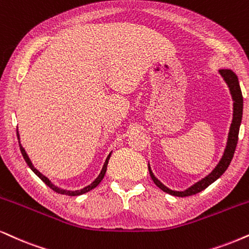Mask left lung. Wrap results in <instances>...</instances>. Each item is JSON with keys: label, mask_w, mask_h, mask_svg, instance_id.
I'll list each match as a JSON object with an SVG mask.
<instances>
[{"label": "left lung", "mask_w": 249, "mask_h": 249, "mask_svg": "<svg viewBox=\"0 0 249 249\" xmlns=\"http://www.w3.org/2000/svg\"><path fill=\"white\" fill-rule=\"evenodd\" d=\"M219 73L223 77V79L226 81L228 86L230 88V92H231L232 99H233V121H232L231 127H230L229 132V140H228V146H226V149L224 152V155H223L222 160L219 161L218 165L216 166L215 169L213 170L212 174H209L206 178H203L202 180L197 181L196 184H194L193 186H191L188 190L184 192H177L169 190L168 187H165L164 185L162 184L159 179L155 178V176L153 175V172L150 171V168L148 166V170H149V175L152 177L153 181L155 182L157 187L161 188L162 191H164L165 193H169L171 195H175V196H190V195H194L199 192L203 191L204 188H207L210 184H213L216 179H218L221 176L224 174L228 169V166L231 163L232 159H233L235 147H237L238 143V135H239V128H240L241 124V118H242V106H244V99H242V93L240 89V85H239L238 77L235 75L233 71L228 70V69H222L219 70Z\"/></svg>", "instance_id": "obj_1"}]
</instances>
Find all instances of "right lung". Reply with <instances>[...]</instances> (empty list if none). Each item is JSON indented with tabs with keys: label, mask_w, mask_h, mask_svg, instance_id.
I'll list each match as a JSON object with an SVG mask.
<instances>
[{
	"label": "right lung",
	"mask_w": 249,
	"mask_h": 249,
	"mask_svg": "<svg viewBox=\"0 0 249 249\" xmlns=\"http://www.w3.org/2000/svg\"><path fill=\"white\" fill-rule=\"evenodd\" d=\"M17 137H18V139H19V135H18V131H17ZM19 148H20V152H21V155H23V157H24V160L25 161H26V163H27V165L30 166L31 168V170H32V171L34 172V174H36L37 177H39L41 180H42L43 182H45V184L47 185V186H49L50 188H52L53 191H55L56 193H59V194H65V195H70V196H75V195H81V194H84V193H86V192H89L90 190H93V188H95L97 185L100 184V182H101V180L103 179V177H105V175H106V171H107V165H108V161H109V159H110V155H111V154H109V156L107 157V160H106V162H105V165H103V168H102V171H101V174L99 175V177H97L95 180H94L92 184L90 185H88V186H86V187H84L83 190H79V191H65V190H61V188H58L57 186H55V185H53L52 182H50V180L47 177H45V176H43L42 174H40L39 171H37V170L34 168V166L32 165V163H31V161H30V159H28V156H27V154H26V152H25V149L23 147H21V144H20V141H19Z\"/></svg>",
	"instance_id": "right-lung-1"
}]
</instances>
